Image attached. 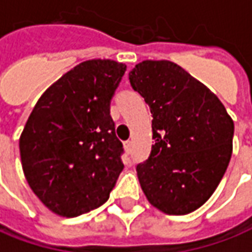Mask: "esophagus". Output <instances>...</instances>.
Segmentation results:
<instances>
[{
    "label": "esophagus",
    "mask_w": 252,
    "mask_h": 252,
    "mask_svg": "<svg viewBox=\"0 0 252 252\" xmlns=\"http://www.w3.org/2000/svg\"><path fill=\"white\" fill-rule=\"evenodd\" d=\"M124 149H126V151L129 154L132 150V142L131 140H126V142H124Z\"/></svg>",
    "instance_id": "1"
}]
</instances>
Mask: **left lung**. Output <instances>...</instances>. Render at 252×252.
I'll list each match as a JSON object with an SVG mask.
<instances>
[{
	"mask_svg": "<svg viewBox=\"0 0 252 252\" xmlns=\"http://www.w3.org/2000/svg\"><path fill=\"white\" fill-rule=\"evenodd\" d=\"M129 83L149 105L156 144L136 166L146 198L161 212L184 216L216 191L232 156L233 121L205 84L172 61H142Z\"/></svg>",
	"mask_w": 252,
	"mask_h": 252,
	"instance_id": "8db88e82",
	"label": "left lung"
}]
</instances>
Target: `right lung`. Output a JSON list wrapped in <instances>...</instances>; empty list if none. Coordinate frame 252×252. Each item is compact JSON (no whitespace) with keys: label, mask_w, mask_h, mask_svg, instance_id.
I'll return each mask as SVG.
<instances>
[{"label":"right lung","mask_w":252,"mask_h":252,"mask_svg":"<svg viewBox=\"0 0 252 252\" xmlns=\"http://www.w3.org/2000/svg\"><path fill=\"white\" fill-rule=\"evenodd\" d=\"M126 71L112 60H89L42 94L19 147L24 176L43 205L76 217L103 205L124 169L110 101Z\"/></svg>","instance_id":"add662e5"}]
</instances>
